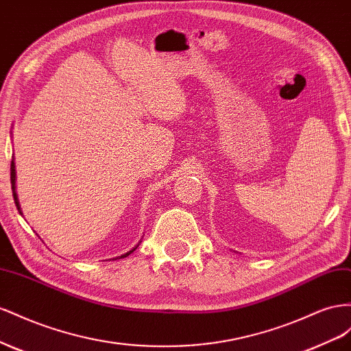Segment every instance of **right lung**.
<instances>
[{"label": "right lung", "mask_w": 351, "mask_h": 351, "mask_svg": "<svg viewBox=\"0 0 351 351\" xmlns=\"http://www.w3.org/2000/svg\"><path fill=\"white\" fill-rule=\"evenodd\" d=\"M10 181H12V189H13V197H14V203H16V207L20 210V207H19V202H17V195H16V191H14V184H16V172H14V162L12 160V166H10ZM22 213V212H20ZM135 250V248H134ZM134 250H131V252L129 253H126V254H123V256H120V258H123V257H126V256H129L131 253H134Z\"/></svg>", "instance_id": "obj_1"}]
</instances>
